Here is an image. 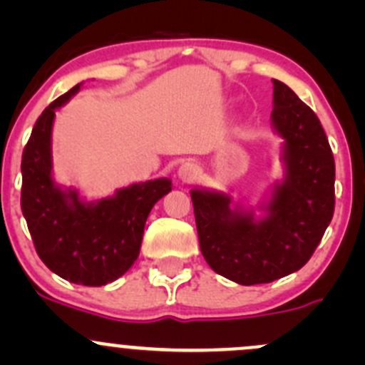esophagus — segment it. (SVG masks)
<instances>
[{"instance_id": "obj_1", "label": "esophagus", "mask_w": 365, "mask_h": 365, "mask_svg": "<svg viewBox=\"0 0 365 365\" xmlns=\"http://www.w3.org/2000/svg\"><path fill=\"white\" fill-rule=\"evenodd\" d=\"M197 173H200V169H197V165L194 162H183L178 169V176L182 182H194Z\"/></svg>"}]
</instances>
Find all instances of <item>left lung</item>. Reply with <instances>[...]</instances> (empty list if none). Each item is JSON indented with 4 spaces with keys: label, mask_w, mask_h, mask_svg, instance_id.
<instances>
[{
    "label": "left lung",
    "mask_w": 365,
    "mask_h": 365,
    "mask_svg": "<svg viewBox=\"0 0 365 365\" xmlns=\"http://www.w3.org/2000/svg\"><path fill=\"white\" fill-rule=\"evenodd\" d=\"M272 121L284 138L288 176L275 187L268 215L231 212L219 192L192 190L200 247L213 272L244 286L300 270L322 242L336 206V162L318 116L292 88L274 79Z\"/></svg>",
    "instance_id": "obj_1"
}]
</instances>
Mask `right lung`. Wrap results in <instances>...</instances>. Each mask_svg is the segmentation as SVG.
Segmentation results:
<instances>
[{"label": "right lung", "mask_w": 365, "mask_h": 365, "mask_svg": "<svg viewBox=\"0 0 365 365\" xmlns=\"http://www.w3.org/2000/svg\"><path fill=\"white\" fill-rule=\"evenodd\" d=\"M51 102L24 146L21 210L36 254L47 268L73 284L104 286L138 259L150 210L171 190L168 178L120 189L114 197L83 203L76 190L63 192L51 176L54 111L79 90Z\"/></svg>", "instance_id": "right-lung-1"}]
</instances>
